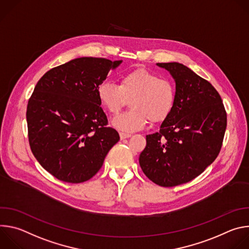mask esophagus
<instances>
[{"mask_svg": "<svg viewBox=\"0 0 249 249\" xmlns=\"http://www.w3.org/2000/svg\"><path fill=\"white\" fill-rule=\"evenodd\" d=\"M119 136H120V139H121V140H124V139H128V138H130L132 135H131V134H127V133H123V132H121V133L119 134Z\"/></svg>", "mask_w": 249, "mask_h": 249, "instance_id": "1", "label": "esophagus"}]
</instances>
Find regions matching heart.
Instances as JSON below:
<instances>
[{"label":"heart","mask_w":249,"mask_h":249,"mask_svg":"<svg viewBox=\"0 0 249 249\" xmlns=\"http://www.w3.org/2000/svg\"><path fill=\"white\" fill-rule=\"evenodd\" d=\"M102 107L116 115L128 100L130 111L117 116L112 126L125 133L143 129L149 120L153 124L164 121L172 111L175 101L173 85L146 69H138L120 79V85L101 83L96 89Z\"/></svg>","instance_id":"b5f03b06"}]
</instances>
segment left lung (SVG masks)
<instances>
[{
  "label": "left lung",
  "mask_w": 249,
  "mask_h": 249,
  "mask_svg": "<svg viewBox=\"0 0 249 249\" xmlns=\"http://www.w3.org/2000/svg\"><path fill=\"white\" fill-rule=\"evenodd\" d=\"M175 82V101L160 132L147 135L140 166L150 180L163 187L191 181L218 157L227 128L219 92L180 63H158Z\"/></svg>",
  "instance_id": "obj_1"
}]
</instances>
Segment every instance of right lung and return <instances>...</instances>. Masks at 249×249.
Wrapping results in <instances>:
<instances>
[{
    "label": "right lung",
    "instance_id": "obj_1",
    "mask_svg": "<svg viewBox=\"0 0 249 249\" xmlns=\"http://www.w3.org/2000/svg\"><path fill=\"white\" fill-rule=\"evenodd\" d=\"M122 60L82 57L51 69L38 81L27 104L32 154L57 179L81 183L100 169L120 140L106 127L97 87Z\"/></svg>",
    "mask_w": 249,
    "mask_h": 249
}]
</instances>
